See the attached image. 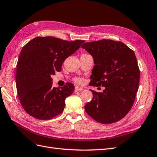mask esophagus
<instances>
[{"label": "esophagus", "instance_id": "34e87169", "mask_svg": "<svg viewBox=\"0 0 157 157\" xmlns=\"http://www.w3.org/2000/svg\"><path fill=\"white\" fill-rule=\"evenodd\" d=\"M83 88L81 87H79V86H76L75 87V91L77 92V91H82L83 90Z\"/></svg>", "mask_w": 157, "mask_h": 157}]
</instances>
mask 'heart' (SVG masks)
Returning a JSON list of instances; mask_svg holds the SVG:
<instances>
[{
	"label": "heart",
	"instance_id": "obj_1",
	"mask_svg": "<svg viewBox=\"0 0 157 157\" xmlns=\"http://www.w3.org/2000/svg\"><path fill=\"white\" fill-rule=\"evenodd\" d=\"M75 82H78V83H81L82 82V80L81 78H76L75 79Z\"/></svg>",
	"mask_w": 157,
	"mask_h": 157
}]
</instances>
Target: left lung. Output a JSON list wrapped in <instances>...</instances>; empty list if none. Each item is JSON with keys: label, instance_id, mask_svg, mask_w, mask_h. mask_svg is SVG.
<instances>
[{"label": "left lung", "instance_id": "left-lung-1", "mask_svg": "<svg viewBox=\"0 0 157 157\" xmlns=\"http://www.w3.org/2000/svg\"><path fill=\"white\" fill-rule=\"evenodd\" d=\"M82 47L95 64L91 85L105 87L102 93L90 89L93 98L85 110L101 124L118 122L132 109L138 90L140 71L135 53L122 42L110 39L85 43Z\"/></svg>", "mask_w": 157, "mask_h": 157}]
</instances>
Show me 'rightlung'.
Listing matches in <instances>:
<instances>
[{
    "label": "right lung",
    "mask_w": 157,
    "mask_h": 157,
    "mask_svg": "<svg viewBox=\"0 0 157 157\" xmlns=\"http://www.w3.org/2000/svg\"><path fill=\"white\" fill-rule=\"evenodd\" d=\"M84 42L37 37L21 49L17 63L16 88L21 106L31 116L46 120L63 112L66 98L72 95L75 87L71 83L53 87L51 76L61 71L64 61Z\"/></svg>",
    "instance_id": "1"
}]
</instances>
